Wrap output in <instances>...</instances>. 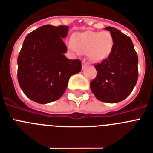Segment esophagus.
<instances>
[{"mask_svg":"<svg viewBox=\"0 0 153 153\" xmlns=\"http://www.w3.org/2000/svg\"><path fill=\"white\" fill-rule=\"evenodd\" d=\"M82 69H84V68H85V67L88 65V63H87V62H85V59H83L82 64Z\"/></svg>","mask_w":153,"mask_h":153,"instance_id":"34e87169","label":"esophagus"}]
</instances>
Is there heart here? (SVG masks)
<instances>
[{
  "label": "heart",
  "mask_w": 153,
  "mask_h": 153,
  "mask_svg": "<svg viewBox=\"0 0 153 153\" xmlns=\"http://www.w3.org/2000/svg\"><path fill=\"white\" fill-rule=\"evenodd\" d=\"M68 46L73 53H86L91 61L100 62L111 53L113 38L108 31H86L77 33L75 41L70 39Z\"/></svg>",
  "instance_id": "1"
}]
</instances>
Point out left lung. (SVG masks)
I'll return each mask as SVG.
<instances>
[{
  "label": "left lung",
  "instance_id": "left-lung-1",
  "mask_svg": "<svg viewBox=\"0 0 153 153\" xmlns=\"http://www.w3.org/2000/svg\"><path fill=\"white\" fill-rule=\"evenodd\" d=\"M113 47L109 56L95 65L97 74L90 82L97 99L106 103L120 102L131 94L138 79V58L128 36L111 27Z\"/></svg>",
  "mask_w": 153,
  "mask_h": 153
}]
</instances>
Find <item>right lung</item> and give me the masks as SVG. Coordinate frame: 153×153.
<instances>
[{
	"label": "right lung",
	"instance_id": "obj_1",
	"mask_svg": "<svg viewBox=\"0 0 153 153\" xmlns=\"http://www.w3.org/2000/svg\"><path fill=\"white\" fill-rule=\"evenodd\" d=\"M69 27L44 25L25 38L19 54L18 82L24 94L39 104L58 100L73 74L81 71L79 59L65 56L68 48L63 39Z\"/></svg>",
	"mask_w": 153,
	"mask_h": 153
}]
</instances>
